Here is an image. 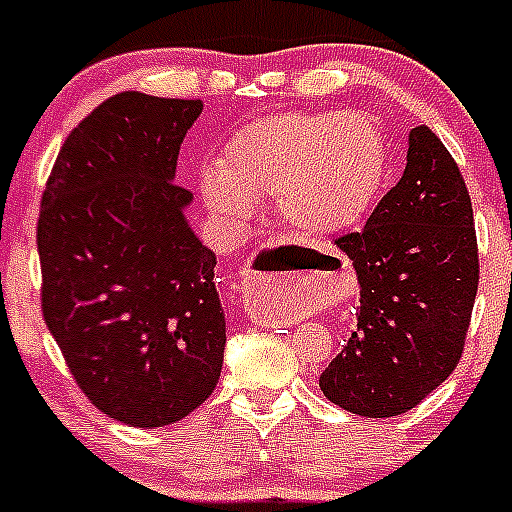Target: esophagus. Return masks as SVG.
Wrapping results in <instances>:
<instances>
[{
    "instance_id": "esophagus-1",
    "label": "esophagus",
    "mask_w": 512,
    "mask_h": 512,
    "mask_svg": "<svg viewBox=\"0 0 512 512\" xmlns=\"http://www.w3.org/2000/svg\"><path fill=\"white\" fill-rule=\"evenodd\" d=\"M243 307H246L248 318L253 323H266L277 325L282 320V315L287 312L284 307V297L277 289V284L269 282V271H264V266H251L243 277L241 287Z\"/></svg>"
}]
</instances>
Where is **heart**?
Listing matches in <instances>:
<instances>
[{
	"label": "heart",
	"mask_w": 512,
	"mask_h": 512,
	"mask_svg": "<svg viewBox=\"0 0 512 512\" xmlns=\"http://www.w3.org/2000/svg\"><path fill=\"white\" fill-rule=\"evenodd\" d=\"M387 174L382 130L361 112H282L261 117L225 143L217 169L202 174L215 215L246 223L256 200L279 197L292 228L336 235L354 228Z\"/></svg>",
	"instance_id": "heart-1"
}]
</instances>
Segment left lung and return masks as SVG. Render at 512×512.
<instances>
[{
	"label": "left lung",
	"mask_w": 512,
	"mask_h": 512,
	"mask_svg": "<svg viewBox=\"0 0 512 512\" xmlns=\"http://www.w3.org/2000/svg\"><path fill=\"white\" fill-rule=\"evenodd\" d=\"M336 246L354 264L359 307L320 390L364 418L408 413L459 364L479 282L472 200L431 128L410 130L400 182Z\"/></svg>",
	"instance_id": "1"
}]
</instances>
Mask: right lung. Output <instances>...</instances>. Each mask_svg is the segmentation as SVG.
<instances>
[{"mask_svg":"<svg viewBox=\"0 0 512 512\" xmlns=\"http://www.w3.org/2000/svg\"><path fill=\"white\" fill-rule=\"evenodd\" d=\"M200 115V99L115 94L63 140L40 205L45 325L84 395L135 428L187 418L223 369L215 251L174 184Z\"/></svg>","mask_w":512,"mask_h":512,"instance_id":"1","label":"right lung"}]
</instances>
